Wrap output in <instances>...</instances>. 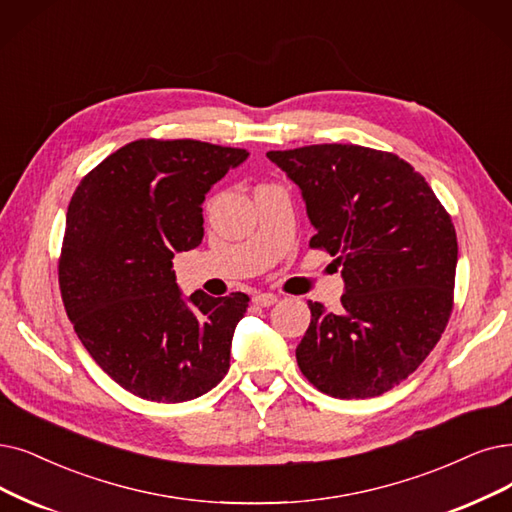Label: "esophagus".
I'll return each mask as SVG.
<instances>
[{"instance_id": "1", "label": "esophagus", "mask_w": 512, "mask_h": 512, "mask_svg": "<svg viewBox=\"0 0 512 512\" xmlns=\"http://www.w3.org/2000/svg\"><path fill=\"white\" fill-rule=\"evenodd\" d=\"M252 302L258 306H273L277 302V296L271 292H258V294H254Z\"/></svg>"}]
</instances>
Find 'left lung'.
I'll return each instance as SVG.
<instances>
[{"label": "left lung", "mask_w": 512, "mask_h": 512, "mask_svg": "<svg viewBox=\"0 0 512 512\" xmlns=\"http://www.w3.org/2000/svg\"><path fill=\"white\" fill-rule=\"evenodd\" d=\"M267 157L302 191L311 248L342 267V311L309 302L296 349L321 393L367 399L391 391L428 357L454 309L458 241L422 174L393 153L311 145Z\"/></svg>", "instance_id": "obj_1"}]
</instances>
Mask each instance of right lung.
Wrapping results in <instances>:
<instances>
[{
	"label": "right lung",
	"mask_w": 512,
	"mask_h": 512,
	"mask_svg": "<svg viewBox=\"0 0 512 512\" xmlns=\"http://www.w3.org/2000/svg\"><path fill=\"white\" fill-rule=\"evenodd\" d=\"M248 155L140 138L102 159L71 197L58 260L65 311L102 372L140 399L191 401L229 372L250 298H182L172 258L201 243L206 193Z\"/></svg>",
	"instance_id": "obj_1"
}]
</instances>
